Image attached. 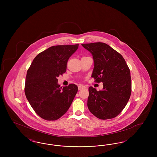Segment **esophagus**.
Segmentation results:
<instances>
[{
    "mask_svg": "<svg viewBox=\"0 0 157 157\" xmlns=\"http://www.w3.org/2000/svg\"><path fill=\"white\" fill-rule=\"evenodd\" d=\"M85 88H86V87L83 85H79L78 86V90H83V89H85Z\"/></svg>",
    "mask_w": 157,
    "mask_h": 157,
    "instance_id": "esophagus-1",
    "label": "esophagus"
}]
</instances>
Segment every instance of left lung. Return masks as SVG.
<instances>
[{
    "instance_id": "left-lung-1",
    "label": "left lung",
    "mask_w": 157,
    "mask_h": 157,
    "mask_svg": "<svg viewBox=\"0 0 157 157\" xmlns=\"http://www.w3.org/2000/svg\"><path fill=\"white\" fill-rule=\"evenodd\" d=\"M92 55L94 67L92 77L103 83V90L89 88L88 107L101 120L113 118L125 107L131 94L129 69L122 56L102 42L83 44Z\"/></svg>"
}]
</instances>
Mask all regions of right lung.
<instances>
[{
  "label": "right lung",
  "instance_id": "add662e5",
  "mask_svg": "<svg viewBox=\"0 0 157 157\" xmlns=\"http://www.w3.org/2000/svg\"><path fill=\"white\" fill-rule=\"evenodd\" d=\"M78 46H51L39 53L28 70L25 95L33 110L44 120L55 121L63 115L78 92L73 83L60 87L57 78L66 72L67 60Z\"/></svg>",
  "mask_w": 157,
  "mask_h": 157
}]
</instances>
